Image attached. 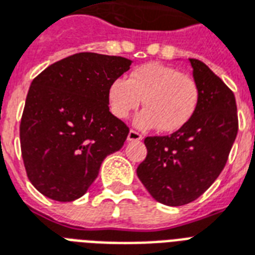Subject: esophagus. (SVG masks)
<instances>
[{
	"label": "esophagus",
	"mask_w": 255,
	"mask_h": 255,
	"mask_svg": "<svg viewBox=\"0 0 255 255\" xmlns=\"http://www.w3.org/2000/svg\"><path fill=\"white\" fill-rule=\"evenodd\" d=\"M143 136L140 135L139 132H136V131H133V129H131L129 132H128V136H127V140L128 142H135V140H142Z\"/></svg>",
	"instance_id": "esophagus-1"
}]
</instances>
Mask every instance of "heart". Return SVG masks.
Listing matches in <instances>:
<instances>
[{
    "label": "heart",
    "mask_w": 255,
    "mask_h": 255,
    "mask_svg": "<svg viewBox=\"0 0 255 255\" xmlns=\"http://www.w3.org/2000/svg\"><path fill=\"white\" fill-rule=\"evenodd\" d=\"M199 97L192 77L162 63L139 66L128 80L119 77L108 88L109 108L116 118H128L143 101L146 109L135 118V124L143 129L158 127L161 132L184 127L195 115Z\"/></svg>",
    "instance_id": "1"
}]
</instances>
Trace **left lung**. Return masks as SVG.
I'll use <instances>...</instances> for the list:
<instances>
[{
    "label": "left lung",
    "mask_w": 255,
    "mask_h": 255,
    "mask_svg": "<svg viewBox=\"0 0 255 255\" xmlns=\"http://www.w3.org/2000/svg\"><path fill=\"white\" fill-rule=\"evenodd\" d=\"M199 104L185 126L169 136H148L146 159L136 174L148 193L170 207L204 193L226 166L238 133L235 96L201 60L189 59Z\"/></svg>",
    "instance_id": "8db88e82"
}]
</instances>
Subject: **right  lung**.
Returning a JSON list of instances; mask_svg holds the SVG:
<instances>
[{
    "mask_svg": "<svg viewBox=\"0 0 255 255\" xmlns=\"http://www.w3.org/2000/svg\"><path fill=\"white\" fill-rule=\"evenodd\" d=\"M132 60L80 52L32 81L20 124L21 155L32 185L55 201H74L99 175L105 156L129 132L109 112L108 88Z\"/></svg>",
    "mask_w": 255,
    "mask_h": 255,
    "instance_id": "obj_1",
    "label": "right lung"
}]
</instances>
